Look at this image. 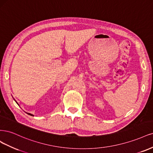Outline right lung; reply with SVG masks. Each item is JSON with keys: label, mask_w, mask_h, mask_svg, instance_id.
<instances>
[{"label": "right lung", "mask_w": 153, "mask_h": 153, "mask_svg": "<svg viewBox=\"0 0 153 153\" xmlns=\"http://www.w3.org/2000/svg\"><path fill=\"white\" fill-rule=\"evenodd\" d=\"M14 101H15V102H16V100H14ZM16 103H17V104H18V103H17V102H16ZM27 114H28V115H30V116H33V114H30V113H27Z\"/></svg>", "instance_id": "1"}]
</instances>
